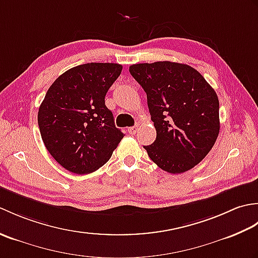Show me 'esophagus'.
Returning <instances> with one entry per match:
<instances>
[{
	"mask_svg": "<svg viewBox=\"0 0 258 258\" xmlns=\"http://www.w3.org/2000/svg\"><path fill=\"white\" fill-rule=\"evenodd\" d=\"M138 131H139V126L135 125V126H132V127H128L127 132H128L130 134L134 135V134H136V132H138Z\"/></svg>",
	"mask_w": 258,
	"mask_h": 258,
	"instance_id": "1",
	"label": "esophagus"
}]
</instances>
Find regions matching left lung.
<instances>
[{"instance_id":"1","label":"left lung","mask_w":258,"mask_h":258,"mask_svg":"<svg viewBox=\"0 0 258 258\" xmlns=\"http://www.w3.org/2000/svg\"><path fill=\"white\" fill-rule=\"evenodd\" d=\"M130 73L147 96L156 140L144 146L163 171L179 174L197 165L220 133V102L189 65L169 61L133 64Z\"/></svg>"}]
</instances>
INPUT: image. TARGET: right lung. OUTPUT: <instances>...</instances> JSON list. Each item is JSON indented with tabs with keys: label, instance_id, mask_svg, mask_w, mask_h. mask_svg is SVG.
<instances>
[{
	"label": "right lung",
	"instance_id": "add662e5",
	"mask_svg": "<svg viewBox=\"0 0 258 258\" xmlns=\"http://www.w3.org/2000/svg\"><path fill=\"white\" fill-rule=\"evenodd\" d=\"M116 63H86L59 75L38 108L37 122L48 153L75 174L102 167L124 138L105 105L122 72Z\"/></svg>",
	"mask_w": 258,
	"mask_h": 258
}]
</instances>
